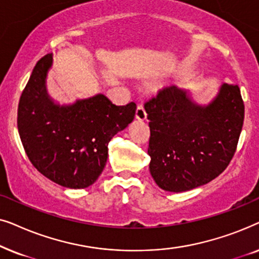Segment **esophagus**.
<instances>
[{"mask_svg":"<svg viewBox=\"0 0 259 259\" xmlns=\"http://www.w3.org/2000/svg\"><path fill=\"white\" fill-rule=\"evenodd\" d=\"M146 111H145L144 106L143 105H138L137 107V111H136V119L139 120V121H144L145 119H146Z\"/></svg>","mask_w":259,"mask_h":259,"instance_id":"obj_1","label":"esophagus"}]
</instances>
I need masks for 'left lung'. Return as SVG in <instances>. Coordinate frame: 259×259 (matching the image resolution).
I'll use <instances>...</instances> for the list:
<instances>
[{"instance_id": "1", "label": "left lung", "mask_w": 259, "mask_h": 259, "mask_svg": "<svg viewBox=\"0 0 259 259\" xmlns=\"http://www.w3.org/2000/svg\"><path fill=\"white\" fill-rule=\"evenodd\" d=\"M150 172L160 189L184 192L210 183L235 155L244 121L238 86L224 83L206 107L186 91L164 87L145 102Z\"/></svg>"}]
</instances>
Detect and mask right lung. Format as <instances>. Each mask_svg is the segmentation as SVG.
I'll list each match as a JSON object with an SVG mask.
<instances>
[{"mask_svg":"<svg viewBox=\"0 0 259 259\" xmlns=\"http://www.w3.org/2000/svg\"><path fill=\"white\" fill-rule=\"evenodd\" d=\"M51 66V54L38 60L21 94L19 134L38 172L61 186L84 189L104 171L109 141L133 121L137 105L115 106L98 94L60 107L46 93Z\"/></svg>","mask_w":259,"mask_h":259,"instance_id":"add662e5","label":"right lung"}]
</instances>
